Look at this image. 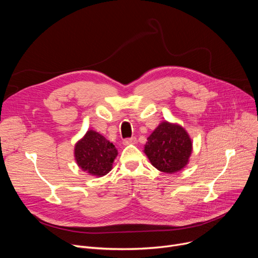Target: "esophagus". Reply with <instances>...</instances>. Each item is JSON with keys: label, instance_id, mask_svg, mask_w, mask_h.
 <instances>
[{"label": "esophagus", "instance_id": "esophagus-1", "mask_svg": "<svg viewBox=\"0 0 258 258\" xmlns=\"http://www.w3.org/2000/svg\"><path fill=\"white\" fill-rule=\"evenodd\" d=\"M137 142V139L135 137H132V138H127V139H124L123 140V144L124 145H130V144H136Z\"/></svg>", "mask_w": 258, "mask_h": 258}]
</instances>
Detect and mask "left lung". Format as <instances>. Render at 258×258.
Listing matches in <instances>:
<instances>
[{
  "instance_id": "8db88e82",
  "label": "left lung",
  "mask_w": 258,
  "mask_h": 258,
  "mask_svg": "<svg viewBox=\"0 0 258 258\" xmlns=\"http://www.w3.org/2000/svg\"><path fill=\"white\" fill-rule=\"evenodd\" d=\"M143 152L158 170L175 173L188 164L192 141L182 125L162 121L147 138Z\"/></svg>"
}]
</instances>
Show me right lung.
I'll list each match as a JSON object with an SVG mask.
<instances>
[{
  "mask_svg": "<svg viewBox=\"0 0 258 258\" xmlns=\"http://www.w3.org/2000/svg\"><path fill=\"white\" fill-rule=\"evenodd\" d=\"M117 155L115 145L94 130H89L74 147V158L78 167L98 178L112 170Z\"/></svg>",
  "mask_w": 258,
  "mask_h": 258,
  "instance_id": "1",
  "label": "right lung"
}]
</instances>
